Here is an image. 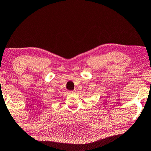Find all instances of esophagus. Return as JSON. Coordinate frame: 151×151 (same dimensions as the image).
<instances>
[{
    "label": "esophagus",
    "instance_id": "obj_1",
    "mask_svg": "<svg viewBox=\"0 0 151 151\" xmlns=\"http://www.w3.org/2000/svg\"><path fill=\"white\" fill-rule=\"evenodd\" d=\"M73 93H75V91H70V94H73Z\"/></svg>",
    "mask_w": 151,
    "mask_h": 151
}]
</instances>
